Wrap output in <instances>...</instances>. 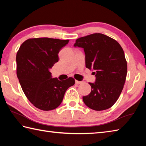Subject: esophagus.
I'll use <instances>...</instances> for the list:
<instances>
[{
  "mask_svg": "<svg viewBox=\"0 0 146 146\" xmlns=\"http://www.w3.org/2000/svg\"><path fill=\"white\" fill-rule=\"evenodd\" d=\"M76 84H82V83H83V82H82V81H78V80H76Z\"/></svg>",
  "mask_w": 146,
  "mask_h": 146,
  "instance_id": "esophagus-1",
  "label": "esophagus"
}]
</instances>
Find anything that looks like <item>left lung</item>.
Masks as SVG:
<instances>
[{"label": "left lung", "mask_w": 146, "mask_h": 146, "mask_svg": "<svg viewBox=\"0 0 146 146\" xmlns=\"http://www.w3.org/2000/svg\"><path fill=\"white\" fill-rule=\"evenodd\" d=\"M74 46L83 48L86 67L95 71L96 81L89 83L92 91L83 97V102L97 111L112 107L122 91L127 72L122 48L116 40L101 33L77 39Z\"/></svg>", "instance_id": "1"}]
</instances>
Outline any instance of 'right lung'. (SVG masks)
<instances>
[{"instance_id":"obj_1","label":"right lung","mask_w":146,"mask_h":146,"mask_svg":"<svg viewBox=\"0 0 146 146\" xmlns=\"http://www.w3.org/2000/svg\"><path fill=\"white\" fill-rule=\"evenodd\" d=\"M68 42V39L31 38L21 44L17 52V76L22 89L31 103L40 110L57 108L66 90L75 84L72 77L60 81L52 78L49 72L59 60V52Z\"/></svg>"}]
</instances>
